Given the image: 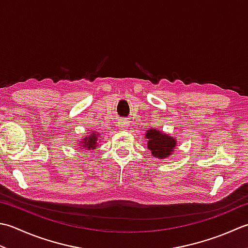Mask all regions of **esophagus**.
<instances>
[{"label": "esophagus", "mask_w": 248, "mask_h": 248, "mask_svg": "<svg viewBox=\"0 0 248 248\" xmlns=\"http://www.w3.org/2000/svg\"><path fill=\"white\" fill-rule=\"evenodd\" d=\"M118 127L120 130H127L129 128V123L127 120H120L119 124H118Z\"/></svg>", "instance_id": "1"}]
</instances>
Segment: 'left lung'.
I'll list each match as a JSON object with an SVG mask.
<instances>
[{"label":"left lung","instance_id":"1","mask_svg":"<svg viewBox=\"0 0 248 248\" xmlns=\"http://www.w3.org/2000/svg\"><path fill=\"white\" fill-rule=\"evenodd\" d=\"M145 137L148 140L147 148L152 152L153 156L158 159H164L171 156L176 146L175 139L158 129H149L145 133Z\"/></svg>","mask_w":248,"mask_h":248}]
</instances>
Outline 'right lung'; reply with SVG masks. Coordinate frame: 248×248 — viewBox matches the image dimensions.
Masks as SVG:
<instances>
[{
	"label": "right lung",
	"instance_id": "add662e5",
	"mask_svg": "<svg viewBox=\"0 0 248 248\" xmlns=\"http://www.w3.org/2000/svg\"><path fill=\"white\" fill-rule=\"evenodd\" d=\"M99 133L98 132H91L88 137L82 138L79 146L82 147V149L90 150L94 149L98 147V139H99Z\"/></svg>",
	"mask_w": 248,
	"mask_h": 248
}]
</instances>
